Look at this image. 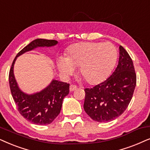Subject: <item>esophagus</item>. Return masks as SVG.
I'll return each instance as SVG.
<instances>
[{"label":"esophagus","mask_w":150,"mask_h":150,"mask_svg":"<svg viewBox=\"0 0 150 150\" xmlns=\"http://www.w3.org/2000/svg\"><path fill=\"white\" fill-rule=\"evenodd\" d=\"M76 89H77V86H75L74 84H71V86H70V91H71V92L75 91Z\"/></svg>","instance_id":"obj_1"}]
</instances>
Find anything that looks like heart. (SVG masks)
I'll return each instance as SVG.
<instances>
[{
  "instance_id": "obj_1",
  "label": "heart",
  "mask_w": 150,
  "mask_h": 150,
  "mask_svg": "<svg viewBox=\"0 0 150 150\" xmlns=\"http://www.w3.org/2000/svg\"><path fill=\"white\" fill-rule=\"evenodd\" d=\"M117 59V50L110 42H82L72 46L66 57H59L57 67L66 76L79 68L80 77L93 85L107 78Z\"/></svg>"
}]
</instances>
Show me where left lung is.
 Instances as JSON below:
<instances>
[{
	"instance_id": "8db88e82",
	"label": "left lung",
	"mask_w": 150,
	"mask_h": 150,
	"mask_svg": "<svg viewBox=\"0 0 150 150\" xmlns=\"http://www.w3.org/2000/svg\"><path fill=\"white\" fill-rule=\"evenodd\" d=\"M137 83L133 62L122 46H119L117 67L103 82L85 88L83 109L97 122L112 121L124 112L130 102Z\"/></svg>"
}]
</instances>
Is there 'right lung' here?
Here are the masks:
<instances>
[{"label": "right lung", "mask_w": 150, "mask_h": 150, "mask_svg": "<svg viewBox=\"0 0 150 150\" xmlns=\"http://www.w3.org/2000/svg\"><path fill=\"white\" fill-rule=\"evenodd\" d=\"M57 41L54 40L36 39L26 46L13 59L9 74V86L18 110L27 120L37 125H48L60 112L62 101L69 93V83L53 79L47 88L39 93L28 95L19 88L13 75L16 59L25 52L37 47H53Z\"/></svg>", "instance_id": "add662e5"}]
</instances>
